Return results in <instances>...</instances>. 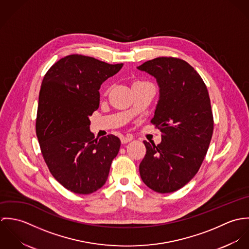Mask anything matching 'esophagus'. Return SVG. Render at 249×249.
<instances>
[{
    "instance_id": "1",
    "label": "esophagus",
    "mask_w": 249,
    "mask_h": 249,
    "mask_svg": "<svg viewBox=\"0 0 249 249\" xmlns=\"http://www.w3.org/2000/svg\"><path fill=\"white\" fill-rule=\"evenodd\" d=\"M132 136H129V135H126V136H124L121 138V142L122 143H126V142H130L132 141Z\"/></svg>"
}]
</instances>
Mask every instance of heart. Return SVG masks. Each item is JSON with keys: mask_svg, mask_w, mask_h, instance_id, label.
Segmentation results:
<instances>
[{"mask_svg": "<svg viewBox=\"0 0 249 249\" xmlns=\"http://www.w3.org/2000/svg\"><path fill=\"white\" fill-rule=\"evenodd\" d=\"M144 83H148V82L143 81V80H138V81H135V82L133 83V85H136V84H144Z\"/></svg>", "mask_w": 249, "mask_h": 249, "instance_id": "heart-1", "label": "heart"}]
</instances>
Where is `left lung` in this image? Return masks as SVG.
Returning a JSON list of instances; mask_svg holds the SVG:
<instances>
[{
    "instance_id": "left-lung-1",
    "label": "left lung",
    "mask_w": 249,
    "mask_h": 249,
    "mask_svg": "<svg viewBox=\"0 0 249 249\" xmlns=\"http://www.w3.org/2000/svg\"><path fill=\"white\" fill-rule=\"evenodd\" d=\"M153 75L160 88L150 121L162 132L155 145L143 141L145 155L139 171L154 192L173 193L198 172L212 139L213 119L207 87L189 63L177 57H157L137 67Z\"/></svg>"
}]
</instances>
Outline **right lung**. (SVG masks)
<instances>
[{
  "instance_id": "1",
  "label": "right lung",
  "mask_w": 249,
  "mask_h": 249,
  "mask_svg": "<svg viewBox=\"0 0 249 249\" xmlns=\"http://www.w3.org/2000/svg\"><path fill=\"white\" fill-rule=\"evenodd\" d=\"M123 65L71 54L55 62L43 78L36 136L51 174L72 193L88 195L102 188L119 152L118 137L95 139L89 117L100 106L101 85Z\"/></svg>"
}]
</instances>
